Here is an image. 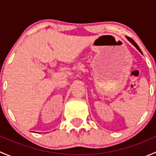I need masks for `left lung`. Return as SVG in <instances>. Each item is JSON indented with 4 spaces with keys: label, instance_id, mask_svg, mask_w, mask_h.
<instances>
[{
    "label": "left lung",
    "instance_id": "1",
    "mask_svg": "<svg viewBox=\"0 0 156 156\" xmlns=\"http://www.w3.org/2000/svg\"><path fill=\"white\" fill-rule=\"evenodd\" d=\"M127 37V40H128L129 41H130V43H131L132 44H133V46L135 47V48H136V49H137V50H139V51L140 52V53H142V51H141V50H140V49L139 47H138V45L136 44V42L134 41L133 40V39H132V38H130V37Z\"/></svg>",
    "mask_w": 156,
    "mask_h": 156
}]
</instances>
